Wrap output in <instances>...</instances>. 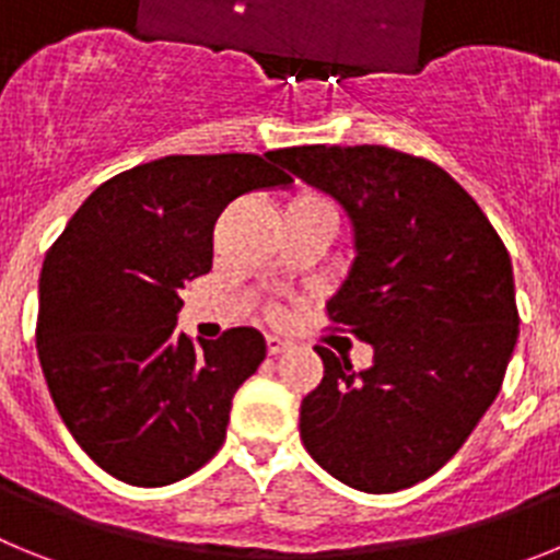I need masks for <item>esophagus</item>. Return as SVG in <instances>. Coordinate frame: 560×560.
Returning a JSON list of instances; mask_svg holds the SVG:
<instances>
[{"label":"esophagus","mask_w":560,"mask_h":560,"mask_svg":"<svg viewBox=\"0 0 560 560\" xmlns=\"http://www.w3.org/2000/svg\"><path fill=\"white\" fill-rule=\"evenodd\" d=\"M291 345L285 339H280V336H266V350H269V355H280V353H285V350H289Z\"/></svg>","instance_id":"34e87169"}]
</instances>
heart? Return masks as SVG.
Here are the masks:
<instances>
[{
  "mask_svg": "<svg viewBox=\"0 0 560 560\" xmlns=\"http://www.w3.org/2000/svg\"><path fill=\"white\" fill-rule=\"evenodd\" d=\"M294 201H316V205H325L323 199H316V196H296Z\"/></svg>",
  "mask_w": 560,
  "mask_h": 560,
  "instance_id": "b5f03b06",
  "label": "heart"
}]
</instances>
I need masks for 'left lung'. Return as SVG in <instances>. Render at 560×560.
I'll return each mask as SVG.
<instances>
[{
	"instance_id": "left-lung-1",
	"label": "left lung",
	"mask_w": 560,
	"mask_h": 560,
	"mask_svg": "<svg viewBox=\"0 0 560 560\" xmlns=\"http://www.w3.org/2000/svg\"><path fill=\"white\" fill-rule=\"evenodd\" d=\"M269 156L348 215L353 260L328 314L373 348L368 370L316 348L325 378L300 407L303 446L355 491L412 488L457 454L502 387L518 336L511 255L434 162L384 145Z\"/></svg>"
}]
</instances>
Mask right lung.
Listing matches in <instances>:
<instances>
[{
	"label": "right lung",
	"mask_w": 560,
	"mask_h": 560,
	"mask_svg": "<svg viewBox=\"0 0 560 560\" xmlns=\"http://www.w3.org/2000/svg\"><path fill=\"white\" fill-rule=\"evenodd\" d=\"M289 185L269 153L162 156L103 182L44 257V378L69 434L114 479L179 482L224 443L266 339L232 328L196 345L176 330L179 291L212 269V224L232 199Z\"/></svg>",
	"instance_id": "add662e5"
}]
</instances>
